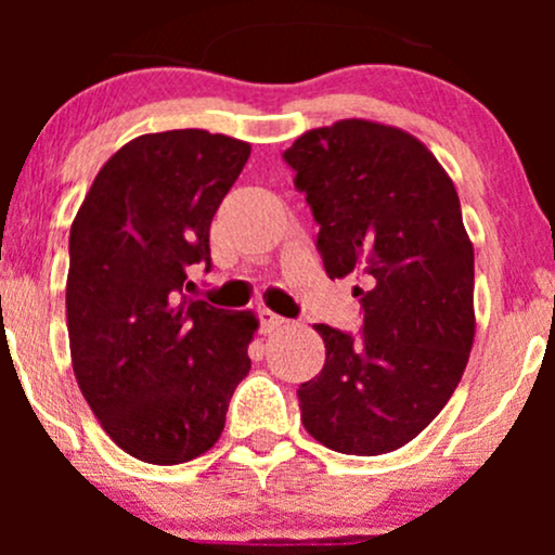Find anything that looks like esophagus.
Here are the masks:
<instances>
[{
  "label": "esophagus",
  "instance_id": "esophagus-1",
  "mask_svg": "<svg viewBox=\"0 0 555 555\" xmlns=\"http://www.w3.org/2000/svg\"><path fill=\"white\" fill-rule=\"evenodd\" d=\"M258 321H260V334H273V331L282 328L284 323H286L282 315H276V313H273V310H269V308L258 310Z\"/></svg>",
  "mask_w": 555,
  "mask_h": 555
}]
</instances>
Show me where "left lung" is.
<instances>
[{"mask_svg": "<svg viewBox=\"0 0 555 555\" xmlns=\"http://www.w3.org/2000/svg\"><path fill=\"white\" fill-rule=\"evenodd\" d=\"M313 211L323 269L358 273L362 334L326 323L323 371L297 388L302 425L341 454L378 456L443 410L475 341V250L454 182L399 127L339 119L284 151Z\"/></svg>", "mask_w": 555, "mask_h": 555, "instance_id": "obj_1", "label": "left lung"}]
</instances>
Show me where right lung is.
I'll return each mask as SVG.
<instances>
[{
  "label": "right lung",
  "instance_id": "right-lung-1",
  "mask_svg": "<svg viewBox=\"0 0 555 555\" xmlns=\"http://www.w3.org/2000/svg\"><path fill=\"white\" fill-rule=\"evenodd\" d=\"M250 143L208 130L138 135L101 167L69 229L67 331L78 386L119 449L149 464L206 454L250 371L253 310L188 299L208 229Z\"/></svg>",
  "mask_w": 555,
  "mask_h": 555
}]
</instances>
